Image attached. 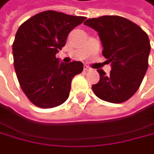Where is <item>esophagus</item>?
Masks as SVG:
<instances>
[{
	"label": "esophagus",
	"mask_w": 154,
	"mask_h": 154,
	"mask_svg": "<svg viewBox=\"0 0 154 154\" xmlns=\"http://www.w3.org/2000/svg\"><path fill=\"white\" fill-rule=\"evenodd\" d=\"M88 70H90V68L88 67V66L84 65V71H88Z\"/></svg>",
	"instance_id": "34e87169"
}]
</instances>
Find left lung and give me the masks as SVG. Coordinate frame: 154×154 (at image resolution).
<instances>
[{
  "mask_svg": "<svg viewBox=\"0 0 154 154\" xmlns=\"http://www.w3.org/2000/svg\"><path fill=\"white\" fill-rule=\"evenodd\" d=\"M84 24L97 32L102 54L111 66L109 75L97 69L100 79L92 90L108 102L128 100L140 88L148 69L151 45L147 34L131 21L116 15L88 19Z\"/></svg>",
  "mask_w": 154,
  "mask_h": 154,
  "instance_id": "obj_1",
  "label": "left lung"
}]
</instances>
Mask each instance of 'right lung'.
<instances>
[{
  "mask_svg": "<svg viewBox=\"0 0 154 154\" xmlns=\"http://www.w3.org/2000/svg\"><path fill=\"white\" fill-rule=\"evenodd\" d=\"M85 19L45 11L19 27L13 45L14 69L23 91L35 106L54 108L68 98L72 79L84 66L80 61L60 62L56 54L69 32Z\"/></svg>",
  "mask_w": 154,
  "mask_h": 154,
  "instance_id": "1",
  "label": "right lung"
}]
</instances>
